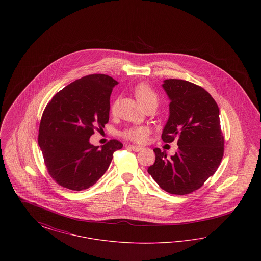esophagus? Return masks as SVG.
<instances>
[{"instance_id":"esophagus-1","label":"esophagus","mask_w":261,"mask_h":261,"mask_svg":"<svg viewBox=\"0 0 261 261\" xmlns=\"http://www.w3.org/2000/svg\"><path fill=\"white\" fill-rule=\"evenodd\" d=\"M129 148L131 149H133L134 151H140V150H142V149H143V148H142V147H140V146H133V145H132V146H130Z\"/></svg>"}]
</instances>
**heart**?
Listing matches in <instances>:
<instances>
[{"label": "heart", "instance_id": "heart-1", "mask_svg": "<svg viewBox=\"0 0 261 261\" xmlns=\"http://www.w3.org/2000/svg\"><path fill=\"white\" fill-rule=\"evenodd\" d=\"M135 96H136L138 101L140 102V105L144 108L146 106H148L149 103H155L158 106L159 102V98L158 95L154 93V91L149 87L147 84H139L135 88ZM117 106V102H115L112 107V111L115 110ZM149 130L148 127L145 126H133L127 130H125L123 132V136L131 140L133 142L136 143H144L148 135H149Z\"/></svg>", "mask_w": 261, "mask_h": 261}]
</instances>
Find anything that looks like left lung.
<instances>
[{"label": "left lung", "mask_w": 261, "mask_h": 261, "mask_svg": "<svg viewBox=\"0 0 261 261\" xmlns=\"http://www.w3.org/2000/svg\"><path fill=\"white\" fill-rule=\"evenodd\" d=\"M162 88L170 99L162 140L171 143L176 139L178 149L170 158L153 149L155 162L148 172L165 192L187 195L215 173L223 158L219 109L208 92L189 81L166 79Z\"/></svg>", "instance_id": "left-lung-1"}]
</instances>
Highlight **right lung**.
<instances>
[{"label":"right lung","instance_id":"obj_1","mask_svg":"<svg viewBox=\"0 0 261 261\" xmlns=\"http://www.w3.org/2000/svg\"><path fill=\"white\" fill-rule=\"evenodd\" d=\"M117 84L109 75H87L63 88L47 105L38 144L59 185L72 191L93 186L108 170L113 152L123 147L117 140L100 148L89 141L96 128L109 122L110 98Z\"/></svg>","mask_w":261,"mask_h":261}]
</instances>
